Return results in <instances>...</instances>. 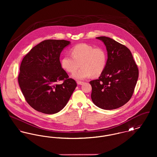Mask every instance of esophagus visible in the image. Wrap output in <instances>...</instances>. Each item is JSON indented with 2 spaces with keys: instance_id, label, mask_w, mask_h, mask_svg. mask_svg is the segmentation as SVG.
I'll list each match as a JSON object with an SVG mask.
<instances>
[{
  "instance_id": "obj_1",
  "label": "esophagus",
  "mask_w": 157,
  "mask_h": 157,
  "mask_svg": "<svg viewBox=\"0 0 157 157\" xmlns=\"http://www.w3.org/2000/svg\"><path fill=\"white\" fill-rule=\"evenodd\" d=\"M84 83V82H82V81H77V84L78 85H82Z\"/></svg>"
}]
</instances>
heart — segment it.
Listing matches in <instances>:
<instances>
[{"mask_svg":"<svg viewBox=\"0 0 157 157\" xmlns=\"http://www.w3.org/2000/svg\"><path fill=\"white\" fill-rule=\"evenodd\" d=\"M71 52L72 55H64L60 64L64 70L70 73L76 71L81 64L82 67L72 75L75 79L84 80L93 75L97 76L104 71L107 62V53L104 48L80 44L72 48Z\"/></svg>","mask_w":157,"mask_h":157,"instance_id":"1","label":"heart"}]
</instances>
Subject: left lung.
I'll use <instances>...</instances> for the list:
<instances>
[{
    "instance_id": "obj_1",
    "label": "left lung",
    "mask_w": 157,
    "mask_h": 157,
    "mask_svg": "<svg viewBox=\"0 0 157 157\" xmlns=\"http://www.w3.org/2000/svg\"><path fill=\"white\" fill-rule=\"evenodd\" d=\"M96 38L104 42L108 59L98 79L90 82L91 99L101 109H115L131 99L138 78V69L130 50L125 46L110 37Z\"/></svg>"
}]
</instances>
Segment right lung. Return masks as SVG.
Instances as JSON below:
<instances>
[{
	"label": "right lung",
	"mask_w": 157,
	"mask_h": 157,
	"mask_svg": "<svg viewBox=\"0 0 157 157\" xmlns=\"http://www.w3.org/2000/svg\"><path fill=\"white\" fill-rule=\"evenodd\" d=\"M71 44L65 40H45L23 58L18 82L27 102L46 114L59 112L67 104L77 84L62 69L60 55ZM63 80L62 84L57 82Z\"/></svg>",
	"instance_id": "add662e5"
}]
</instances>
